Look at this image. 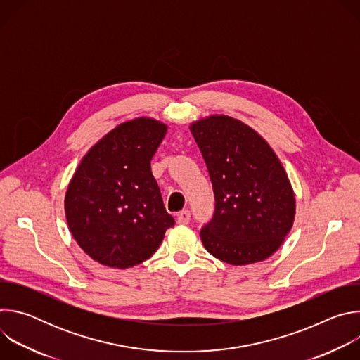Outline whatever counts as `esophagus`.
<instances>
[{"label": "esophagus", "instance_id": "obj_1", "mask_svg": "<svg viewBox=\"0 0 360 360\" xmlns=\"http://www.w3.org/2000/svg\"><path fill=\"white\" fill-rule=\"evenodd\" d=\"M176 221H178V224H181V225H188L189 221H191V212H189V211H182V212H179Z\"/></svg>", "mask_w": 360, "mask_h": 360}]
</instances>
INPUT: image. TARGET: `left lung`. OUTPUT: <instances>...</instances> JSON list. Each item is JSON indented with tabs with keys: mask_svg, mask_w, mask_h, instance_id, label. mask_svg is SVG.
Masks as SVG:
<instances>
[{
	"mask_svg": "<svg viewBox=\"0 0 360 360\" xmlns=\"http://www.w3.org/2000/svg\"><path fill=\"white\" fill-rule=\"evenodd\" d=\"M207 164L215 212L200 229L212 256L240 266L265 261L283 243L295 219V193L269 143L228 115L189 127Z\"/></svg>",
	"mask_w": 360,
	"mask_h": 360,
	"instance_id": "1",
	"label": "left lung"
}]
</instances>
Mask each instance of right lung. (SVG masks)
<instances>
[{"label":"right lung","instance_id":"obj_1","mask_svg":"<svg viewBox=\"0 0 360 360\" xmlns=\"http://www.w3.org/2000/svg\"><path fill=\"white\" fill-rule=\"evenodd\" d=\"M168 127L153 118L120 124L85 153L65 193L68 228L98 264L125 269L155 253L174 226L150 160Z\"/></svg>","mask_w":360,"mask_h":360}]
</instances>
